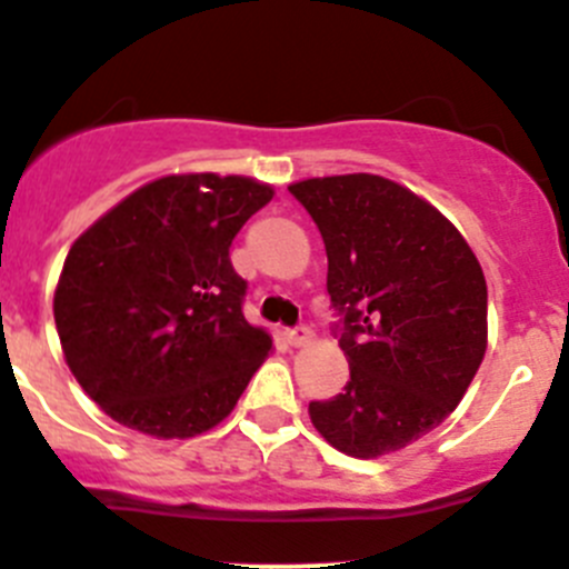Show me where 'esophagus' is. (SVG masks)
Segmentation results:
<instances>
[{
    "label": "esophagus",
    "mask_w": 569,
    "mask_h": 569,
    "mask_svg": "<svg viewBox=\"0 0 569 569\" xmlns=\"http://www.w3.org/2000/svg\"><path fill=\"white\" fill-rule=\"evenodd\" d=\"M284 337L290 346H307L312 340V329L309 326H292V329L284 331Z\"/></svg>",
    "instance_id": "obj_1"
}]
</instances>
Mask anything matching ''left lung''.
Here are the masks:
<instances>
[{
    "mask_svg": "<svg viewBox=\"0 0 569 569\" xmlns=\"http://www.w3.org/2000/svg\"><path fill=\"white\" fill-rule=\"evenodd\" d=\"M292 196L323 238L326 290L351 379L309 403L337 451L376 459L457 409L487 351V282L459 229L373 173L303 179Z\"/></svg>",
    "mask_w": 569,
    "mask_h": 569,
    "instance_id": "obj_1",
    "label": "left lung"
}]
</instances>
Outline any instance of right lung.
<instances>
[{
	"label": "right lung",
	"instance_id": "1",
	"mask_svg": "<svg viewBox=\"0 0 569 569\" xmlns=\"http://www.w3.org/2000/svg\"><path fill=\"white\" fill-rule=\"evenodd\" d=\"M271 199L249 177H162L74 240L54 323L71 373L112 420L184 440L232 412L273 342L246 320L229 246Z\"/></svg>",
	"mask_w": 569,
	"mask_h": 569
}]
</instances>
